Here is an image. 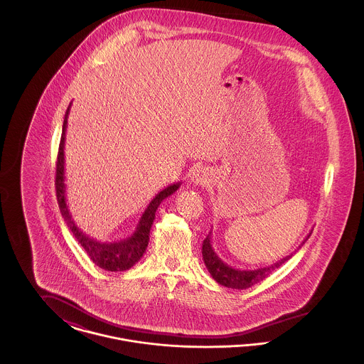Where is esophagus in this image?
I'll use <instances>...</instances> for the list:
<instances>
[{"instance_id": "34e87169", "label": "esophagus", "mask_w": 364, "mask_h": 364, "mask_svg": "<svg viewBox=\"0 0 364 364\" xmlns=\"http://www.w3.org/2000/svg\"><path fill=\"white\" fill-rule=\"evenodd\" d=\"M191 181L196 186H208L210 183V178H208V174L203 171H196L195 173L192 174V178Z\"/></svg>"}]
</instances>
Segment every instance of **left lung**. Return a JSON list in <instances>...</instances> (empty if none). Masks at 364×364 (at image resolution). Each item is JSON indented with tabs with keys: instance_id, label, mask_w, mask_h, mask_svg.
I'll list each match as a JSON object with an SVG mask.
<instances>
[{
	"instance_id": "8db88e82",
	"label": "left lung",
	"mask_w": 364,
	"mask_h": 364,
	"mask_svg": "<svg viewBox=\"0 0 364 364\" xmlns=\"http://www.w3.org/2000/svg\"><path fill=\"white\" fill-rule=\"evenodd\" d=\"M312 230L307 235V237L304 239V242H301V245L309 240V237L311 236ZM210 235L203 240L202 245V255L205 264L208 267V273L211 274V277L214 278L220 285H224L226 288H232V289H247L255 284H258L262 279L267 277L270 273H273L279 266H282L287 260L291 259L294 257V254L277 260L276 263L266 266V267H260L255 270H239V269H233L230 266H228L224 263L221 258L214 252L211 242H210ZM301 245H299V248H301Z\"/></svg>"
}]
</instances>
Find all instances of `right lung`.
I'll return each mask as SVG.
<instances>
[{
	"instance_id": "right-lung-1",
	"label": "right lung",
	"mask_w": 364,
	"mask_h": 364,
	"mask_svg": "<svg viewBox=\"0 0 364 364\" xmlns=\"http://www.w3.org/2000/svg\"><path fill=\"white\" fill-rule=\"evenodd\" d=\"M70 102L65 117L63 124V134L60 140L58 147V156H57V165H55V195L58 208L61 211V215L67 225L76 237V240L80 242V245L85 248L87 255L92 260L98 267L107 270V272H124L131 269L136 262L140 260L143 254L146 252L147 244H149V236L150 229L153 225V221L156 218V211L158 206L164 199L171 196L176 191L178 190L180 183L172 184L166 187L165 190L158 192L156 198L150 202V205L144 210L140 221H139L136 230L131 237H127L124 240L114 242H102L87 236L83 233L79 226L75 224L72 215H70L67 198H65V176H64V144H65V132H67V122H68V114H70Z\"/></svg>"
}]
</instances>
